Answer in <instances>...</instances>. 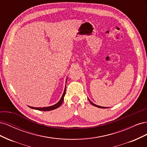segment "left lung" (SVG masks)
Instances as JSON below:
<instances>
[{
  "label": "left lung",
  "instance_id": "8db88e82",
  "mask_svg": "<svg viewBox=\"0 0 147 147\" xmlns=\"http://www.w3.org/2000/svg\"><path fill=\"white\" fill-rule=\"evenodd\" d=\"M88 100H89V101L90 102V103L93 105V106H95V107H98V108H101V109H105V107H101V106H99V105H96V104H94V103H92V102L88 99Z\"/></svg>",
  "mask_w": 147,
  "mask_h": 147
}]
</instances>
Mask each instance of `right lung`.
I'll return each mask as SVG.
<instances>
[{"label": "right lung", "instance_id": "1", "mask_svg": "<svg viewBox=\"0 0 147 147\" xmlns=\"http://www.w3.org/2000/svg\"><path fill=\"white\" fill-rule=\"evenodd\" d=\"M67 80V78L66 80V82ZM65 82V83H66ZM65 90H66V84H65V89H64V92L63 94V96H62L61 98L60 99V100H59V102H57V103H56V104L51 105V106H49V107H30L29 106L30 108L32 109H35V110H40V111H50V110H55L57 108H58L59 107L63 104V102L64 101V96L65 94Z\"/></svg>", "mask_w": 147, "mask_h": 147}]
</instances>
